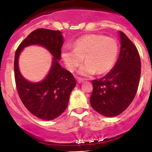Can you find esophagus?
Returning <instances> with one entry per match:
<instances>
[{
    "mask_svg": "<svg viewBox=\"0 0 152 152\" xmlns=\"http://www.w3.org/2000/svg\"><path fill=\"white\" fill-rule=\"evenodd\" d=\"M77 81L78 84H81V83H83V81H84V80H83L81 78H80V77H77Z\"/></svg>",
    "mask_w": 152,
    "mask_h": 152,
    "instance_id": "34e87169",
    "label": "esophagus"
}]
</instances>
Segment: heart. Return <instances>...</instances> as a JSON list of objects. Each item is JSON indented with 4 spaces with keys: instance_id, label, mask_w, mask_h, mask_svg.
Returning a JSON list of instances; mask_svg holds the SVG:
<instances>
[{
    "instance_id": "heart-1",
    "label": "heart",
    "mask_w": 152,
    "mask_h": 152,
    "mask_svg": "<svg viewBox=\"0 0 152 152\" xmlns=\"http://www.w3.org/2000/svg\"><path fill=\"white\" fill-rule=\"evenodd\" d=\"M74 49H64L61 58L70 72H74L84 58L85 64L77 73L90 77L108 73L116 63L119 53L117 42L103 35L90 34L77 39L73 45Z\"/></svg>"
}]
</instances>
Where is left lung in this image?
<instances>
[{"label": "left lung", "mask_w": 152, "mask_h": 152, "mask_svg": "<svg viewBox=\"0 0 152 152\" xmlns=\"http://www.w3.org/2000/svg\"><path fill=\"white\" fill-rule=\"evenodd\" d=\"M120 52L111 71L100 79L93 80L91 105L107 117L123 112L136 94L141 75V60L132 42L123 32H119Z\"/></svg>", "instance_id": "left-lung-1"}]
</instances>
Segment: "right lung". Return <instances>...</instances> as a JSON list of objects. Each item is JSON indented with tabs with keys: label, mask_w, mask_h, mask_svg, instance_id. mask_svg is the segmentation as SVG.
I'll return each mask as SVG.
<instances>
[{
	"label": "right lung",
	"mask_w": 152,
	"mask_h": 152,
	"mask_svg": "<svg viewBox=\"0 0 152 152\" xmlns=\"http://www.w3.org/2000/svg\"><path fill=\"white\" fill-rule=\"evenodd\" d=\"M63 43L64 38L60 31L38 29L21 42L15 53L14 75L19 96L31 113L45 120L56 119L65 110L70 94L76 86L72 73L59 64ZM34 45L45 48L53 57L49 73L39 83H32L25 79L18 68V58L22 49Z\"/></svg>",
	"instance_id": "1"
}]
</instances>
